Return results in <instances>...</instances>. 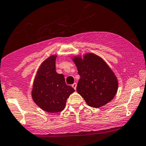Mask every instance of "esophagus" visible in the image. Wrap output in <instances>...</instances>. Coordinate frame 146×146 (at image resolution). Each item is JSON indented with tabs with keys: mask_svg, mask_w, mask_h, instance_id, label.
Returning <instances> with one entry per match:
<instances>
[{
	"mask_svg": "<svg viewBox=\"0 0 146 146\" xmlns=\"http://www.w3.org/2000/svg\"><path fill=\"white\" fill-rule=\"evenodd\" d=\"M72 87H73V88H74L75 90L76 89V87H77V84H76V83H74V84H72Z\"/></svg>",
	"mask_w": 146,
	"mask_h": 146,
	"instance_id": "1",
	"label": "esophagus"
}]
</instances>
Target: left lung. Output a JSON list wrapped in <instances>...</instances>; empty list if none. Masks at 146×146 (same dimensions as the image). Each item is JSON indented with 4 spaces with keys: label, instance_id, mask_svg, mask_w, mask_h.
Listing matches in <instances>:
<instances>
[{
    "label": "left lung",
    "instance_id": "1",
    "mask_svg": "<svg viewBox=\"0 0 146 146\" xmlns=\"http://www.w3.org/2000/svg\"><path fill=\"white\" fill-rule=\"evenodd\" d=\"M80 79L77 91L90 106L99 108L106 104L116 95L118 82L116 76L100 57L88 53L84 59H73Z\"/></svg>",
    "mask_w": 146,
    "mask_h": 146
}]
</instances>
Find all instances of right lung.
Segmentation results:
<instances>
[{
    "mask_svg": "<svg viewBox=\"0 0 146 146\" xmlns=\"http://www.w3.org/2000/svg\"><path fill=\"white\" fill-rule=\"evenodd\" d=\"M56 56H51L40 66L35 78L32 98L35 103L44 111L58 113L64 110L74 88L65 82L64 76L56 71Z\"/></svg>",
    "mask_w": 146,
    "mask_h": 146,
    "instance_id": "obj_1",
    "label": "right lung"
}]
</instances>
